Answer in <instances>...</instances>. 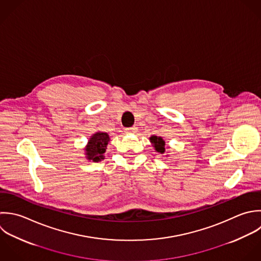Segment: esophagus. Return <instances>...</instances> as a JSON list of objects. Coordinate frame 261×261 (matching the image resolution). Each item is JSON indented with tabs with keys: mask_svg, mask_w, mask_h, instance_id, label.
Masks as SVG:
<instances>
[{
	"mask_svg": "<svg viewBox=\"0 0 261 261\" xmlns=\"http://www.w3.org/2000/svg\"><path fill=\"white\" fill-rule=\"evenodd\" d=\"M136 130H137V128H136V127H131V128L126 129V132H127V133H135V132H136Z\"/></svg>",
	"mask_w": 261,
	"mask_h": 261,
	"instance_id": "esophagus-1",
	"label": "esophagus"
}]
</instances>
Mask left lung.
Here are the masks:
<instances>
[{
    "label": "left lung",
    "mask_w": 261,
    "mask_h": 261,
    "mask_svg": "<svg viewBox=\"0 0 261 261\" xmlns=\"http://www.w3.org/2000/svg\"><path fill=\"white\" fill-rule=\"evenodd\" d=\"M149 139H150V142L152 143V146L154 147L155 151H158V152L164 154L165 151H166V148H165L166 142H165V140L163 139V137L151 136Z\"/></svg>",
    "instance_id": "left-lung-1"
}]
</instances>
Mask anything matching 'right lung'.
Returning <instances> with one entry per match:
<instances>
[{
    "mask_svg": "<svg viewBox=\"0 0 261 261\" xmlns=\"http://www.w3.org/2000/svg\"><path fill=\"white\" fill-rule=\"evenodd\" d=\"M110 141V136L106 132H96L88 140L84 148L86 159L94 163L100 162L105 159V152Z\"/></svg>",
    "mask_w": 261,
    "mask_h": 261,
    "instance_id": "right-lung-1",
    "label": "right lung"
}]
</instances>
